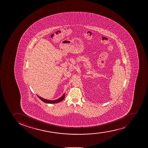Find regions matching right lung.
I'll use <instances>...</instances> for the list:
<instances>
[{"mask_svg":"<svg viewBox=\"0 0 148 148\" xmlns=\"http://www.w3.org/2000/svg\"><path fill=\"white\" fill-rule=\"evenodd\" d=\"M38 97V98H40V99L41 100V101L44 102V103H49V104H53V103H57L60 102L61 101H62L64 99V97H65V94H64L62 96H61V97L59 98L58 99L56 100H50L46 99H44L43 98H42L41 97L37 95Z\"/></svg>","mask_w":148,"mask_h":148,"instance_id":"1","label":"right lung"}]
</instances>
